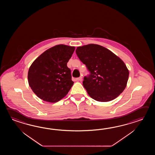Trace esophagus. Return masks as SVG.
<instances>
[{
    "instance_id": "esophagus-1",
    "label": "esophagus",
    "mask_w": 155,
    "mask_h": 155,
    "mask_svg": "<svg viewBox=\"0 0 155 155\" xmlns=\"http://www.w3.org/2000/svg\"><path fill=\"white\" fill-rule=\"evenodd\" d=\"M81 80H82V76H80L79 78H78L76 79V81H81Z\"/></svg>"
}]
</instances>
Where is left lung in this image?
<instances>
[{"label":"left lung","mask_w":155,"mask_h":155,"mask_svg":"<svg viewBox=\"0 0 155 155\" xmlns=\"http://www.w3.org/2000/svg\"><path fill=\"white\" fill-rule=\"evenodd\" d=\"M76 53L90 73L84 77L83 86L91 98L107 102L123 92L129 71L119 57L105 47L94 44L78 47Z\"/></svg>","instance_id":"left-lung-1"}]
</instances>
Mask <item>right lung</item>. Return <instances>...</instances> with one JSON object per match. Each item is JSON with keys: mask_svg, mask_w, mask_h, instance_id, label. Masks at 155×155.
Segmentation results:
<instances>
[{"mask_svg": "<svg viewBox=\"0 0 155 155\" xmlns=\"http://www.w3.org/2000/svg\"><path fill=\"white\" fill-rule=\"evenodd\" d=\"M75 48L60 44L46 50L34 61L28 71L30 87L40 99L56 102L68 94L74 84L67 63Z\"/></svg>", "mask_w": 155, "mask_h": 155, "instance_id": "add662e5", "label": "right lung"}]
</instances>
